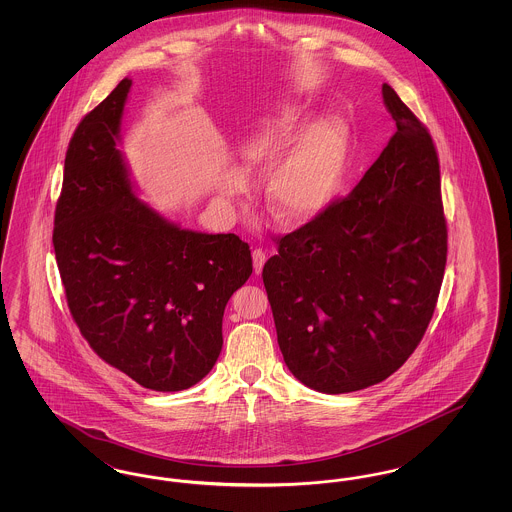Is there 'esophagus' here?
<instances>
[{
    "instance_id": "34e87169",
    "label": "esophagus",
    "mask_w": 512,
    "mask_h": 512,
    "mask_svg": "<svg viewBox=\"0 0 512 512\" xmlns=\"http://www.w3.org/2000/svg\"><path fill=\"white\" fill-rule=\"evenodd\" d=\"M267 263V251L265 249H253V268H255V274H261V270Z\"/></svg>"
}]
</instances>
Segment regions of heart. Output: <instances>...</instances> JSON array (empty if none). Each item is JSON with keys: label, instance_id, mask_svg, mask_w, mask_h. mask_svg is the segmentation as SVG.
Instances as JSON below:
<instances>
[{"label": "heart", "instance_id": "1", "mask_svg": "<svg viewBox=\"0 0 512 512\" xmlns=\"http://www.w3.org/2000/svg\"><path fill=\"white\" fill-rule=\"evenodd\" d=\"M311 121L297 103L278 105L255 122L238 144L244 172H267L265 197L270 215L282 224H303L318 217L334 199L351 157L349 130L338 121ZM236 167L220 174L219 192L238 197L247 178Z\"/></svg>", "mask_w": 512, "mask_h": 512}]
</instances>
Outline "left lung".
Returning a JSON list of instances; mask_svg holds the SVG:
<instances>
[{"mask_svg":"<svg viewBox=\"0 0 512 512\" xmlns=\"http://www.w3.org/2000/svg\"><path fill=\"white\" fill-rule=\"evenodd\" d=\"M382 96L397 126L388 146L351 194L278 238L263 268L286 365L332 395L374 386L411 357L447 261L432 136L391 86Z\"/></svg>","mask_w":512,"mask_h":512,"instance_id":"1","label":"left lung"}]
</instances>
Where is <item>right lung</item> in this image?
I'll use <instances>...</instances> for the list:
<instances>
[{
    "label": "right lung",
    "mask_w": 512,
    "mask_h": 512,
    "mask_svg": "<svg viewBox=\"0 0 512 512\" xmlns=\"http://www.w3.org/2000/svg\"><path fill=\"white\" fill-rule=\"evenodd\" d=\"M130 86L121 80L74 130L55 259L74 322L105 363L147 390H188L219 359L224 307L253 272L251 251L138 199L119 149Z\"/></svg>",
    "instance_id": "1"
}]
</instances>
